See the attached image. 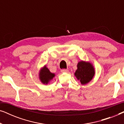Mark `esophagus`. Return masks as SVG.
<instances>
[{
  "label": "esophagus",
  "instance_id": "1",
  "mask_svg": "<svg viewBox=\"0 0 124 124\" xmlns=\"http://www.w3.org/2000/svg\"><path fill=\"white\" fill-rule=\"evenodd\" d=\"M61 72H62V73H67V72H68V69H62V70H61Z\"/></svg>",
  "mask_w": 124,
  "mask_h": 124
}]
</instances>
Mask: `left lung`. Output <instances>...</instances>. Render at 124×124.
Instances as JSON below:
<instances>
[{"label":"left lung","instance_id":"obj_1","mask_svg":"<svg viewBox=\"0 0 124 124\" xmlns=\"http://www.w3.org/2000/svg\"><path fill=\"white\" fill-rule=\"evenodd\" d=\"M95 74V69L93 65L89 62L81 61L77 64V69L74 75L78 80L80 81L82 85L89 83Z\"/></svg>","mask_w":124,"mask_h":124}]
</instances>
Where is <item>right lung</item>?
Instances as JSON below:
<instances>
[{"label": "right lung", "instance_id": "obj_1", "mask_svg": "<svg viewBox=\"0 0 124 124\" xmlns=\"http://www.w3.org/2000/svg\"><path fill=\"white\" fill-rule=\"evenodd\" d=\"M55 76V74L51 72L46 65L40 69L39 74L40 81L43 84L46 85L48 84V83L53 79Z\"/></svg>", "mask_w": 124, "mask_h": 124}]
</instances>
